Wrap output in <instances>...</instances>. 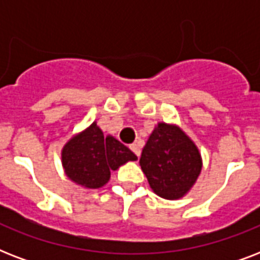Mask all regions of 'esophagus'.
Segmentation results:
<instances>
[{
	"mask_svg": "<svg viewBox=\"0 0 260 260\" xmlns=\"http://www.w3.org/2000/svg\"><path fill=\"white\" fill-rule=\"evenodd\" d=\"M129 148H131V151H132V152H134V154L138 156V158L140 156V147H139L138 144H131Z\"/></svg>",
	"mask_w": 260,
	"mask_h": 260,
	"instance_id": "34e87169",
	"label": "esophagus"
}]
</instances>
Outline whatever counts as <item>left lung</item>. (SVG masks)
<instances>
[{
    "instance_id": "1",
    "label": "left lung",
    "mask_w": 260,
    "mask_h": 260,
    "mask_svg": "<svg viewBox=\"0 0 260 260\" xmlns=\"http://www.w3.org/2000/svg\"><path fill=\"white\" fill-rule=\"evenodd\" d=\"M201 155L179 128L159 122L143 148L140 166L159 197H183L201 173Z\"/></svg>"
}]
</instances>
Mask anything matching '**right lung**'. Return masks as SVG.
Masks as SVG:
<instances>
[{
	"mask_svg": "<svg viewBox=\"0 0 260 260\" xmlns=\"http://www.w3.org/2000/svg\"><path fill=\"white\" fill-rule=\"evenodd\" d=\"M138 156L112 136L104 138L95 122L63 147L62 163L67 177L89 189L101 187L109 181L110 171Z\"/></svg>",
	"mask_w": 260,
	"mask_h": 260,
	"instance_id": "1",
	"label": "right lung"
}]
</instances>
